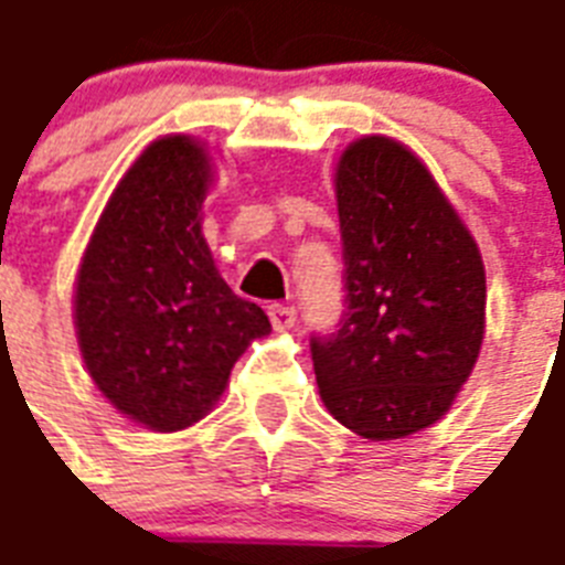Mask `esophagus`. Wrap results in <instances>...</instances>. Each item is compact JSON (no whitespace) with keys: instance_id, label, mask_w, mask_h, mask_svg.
I'll return each instance as SVG.
<instances>
[{"instance_id":"34e87169","label":"esophagus","mask_w":565,"mask_h":565,"mask_svg":"<svg viewBox=\"0 0 565 565\" xmlns=\"http://www.w3.org/2000/svg\"><path fill=\"white\" fill-rule=\"evenodd\" d=\"M268 318H270V323H274V330H288V327H295L297 309L295 306H286V303H270Z\"/></svg>"}]
</instances>
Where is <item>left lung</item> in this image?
<instances>
[{"instance_id":"left-lung-1","label":"left lung","mask_w":565,"mask_h":565,"mask_svg":"<svg viewBox=\"0 0 565 565\" xmlns=\"http://www.w3.org/2000/svg\"><path fill=\"white\" fill-rule=\"evenodd\" d=\"M335 200L348 312L309 339L315 377L348 430L404 439L448 413L478 362L483 259L436 179L392 138L342 152Z\"/></svg>"}]
</instances>
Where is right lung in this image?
<instances>
[{"instance_id":"add662e5","label":"right lung","mask_w":565,"mask_h":565,"mask_svg":"<svg viewBox=\"0 0 565 565\" xmlns=\"http://www.w3.org/2000/svg\"><path fill=\"white\" fill-rule=\"evenodd\" d=\"M212 182L203 143L152 141L120 179L76 279V335L87 374L150 430L200 422L268 315L223 282L200 209Z\"/></svg>"}]
</instances>
